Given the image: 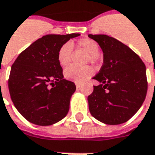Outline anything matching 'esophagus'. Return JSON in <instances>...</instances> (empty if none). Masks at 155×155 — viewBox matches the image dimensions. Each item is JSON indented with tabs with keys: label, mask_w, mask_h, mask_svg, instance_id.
Instances as JSON below:
<instances>
[{
	"label": "esophagus",
	"mask_w": 155,
	"mask_h": 155,
	"mask_svg": "<svg viewBox=\"0 0 155 155\" xmlns=\"http://www.w3.org/2000/svg\"><path fill=\"white\" fill-rule=\"evenodd\" d=\"M75 86H76V87L77 88H80L81 87V84H79V83H75Z\"/></svg>",
	"instance_id": "obj_1"
}]
</instances>
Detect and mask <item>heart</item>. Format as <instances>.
I'll return each instance as SVG.
<instances>
[{
	"mask_svg": "<svg viewBox=\"0 0 155 155\" xmlns=\"http://www.w3.org/2000/svg\"><path fill=\"white\" fill-rule=\"evenodd\" d=\"M77 46L88 54L87 57V62L96 64L99 59V45L93 39L87 38H81L76 43ZM72 45L70 43H65L60 47L57 53V60L61 67H66L71 61ZM93 68L89 66L84 68H77L75 66H70L64 70V76L68 80L74 81L75 82L81 83L85 81L87 79L93 74Z\"/></svg>",
	"mask_w": 155,
	"mask_h": 155,
	"instance_id": "heart-1",
	"label": "heart"
}]
</instances>
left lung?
<instances>
[{"instance_id":"8db88e82","label":"left lung","mask_w":155,"mask_h":155,"mask_svg":"<svg viewBox=\"0 0 155 155\" xmlns=\"http://www.w3.org/2000/svg\"><path fill=\"white\" fill-rule=\"evenodd\" d=\"M102 49L104 63L94 77L99 82L88 96L89 110L110 125L124 124L136 114L147 91L146 67L130 47L107 35L89 34Z\"/></svg>"}]
</instances>
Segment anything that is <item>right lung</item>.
I'll return each mask as SVG.
<instances>
[{"instance_id": "obj_1", "label": "right lung", "mask_w": 155, "mask_h": 155, "mask_svg": "<svg viewBox=\"0 0 155 155\" xmlns=\"http://www.w3.org/2000/svg\"><path fill=\"white\" fill-rule=\"evenodd\" d=\"M81 34H49L23 51L11 67L8 89L14 106L30 123L54 124L66 117L74 83L63 79L57 53Z\"/></svg>"}]
</instances>
